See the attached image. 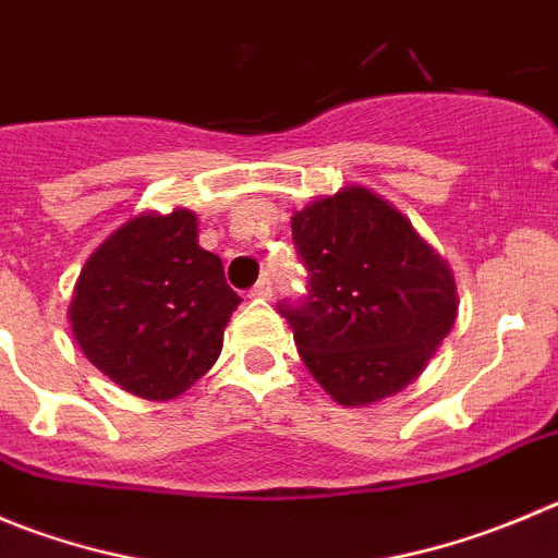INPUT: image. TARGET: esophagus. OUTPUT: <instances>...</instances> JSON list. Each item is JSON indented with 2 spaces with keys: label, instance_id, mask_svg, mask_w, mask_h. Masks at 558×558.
<instances>
[{
  "label": "esophagus",
  "instance_id": "34e87169",
  "mask_svg": "<svg viewBox=\"0 0 558 558\" xmlns=\"http://www.w3.org/2000/svg\"><path fill=\"white\" fill-rule=\"evenodd\" d=\"M250 296H258V300H269V296H272V280H269L267 275H264V278L258 280V283H255L253 289H250Z\"/></svg>",
  "mask_w": 558,
  "mask_h": 558
}]
</instances>
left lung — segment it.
<instances>
[{
    "label": "left lung",
    "mask_w": 558,
    "mask_h": 558,
    "mask_svg": "<svg viewBox=\"0 0 558 558\" xmlns=\"http://www.w3.org/2000/svg\"><path fill=\"white\" fill-rule=\"evenodd\" d=\"M291 239L308 286L278 311L322 388L355 408L413 383L457 319L440 255L361 186L296 211Z\"/></svg>",
    "instance_id": "8db88e82"
}]
</instances>
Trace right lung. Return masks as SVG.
<instances>
[{
  "label": "right lung",
  "instance_id": "obj_1",
  "mask_svg": "<svg viewBox=\"0 0 558 558\" xmlns=\"http://www.w3.org/2000/svg\"><path fill=\"white\" fill-rule=\"evenodd\" d=\"M242 303L220 255L197 244V220L134 217L87 258L71 330L87 361L134 397L165 402L215 366Z\"/></svg>",
  "mask_w": 558,
  "mask_h": 558
}]
</instances>
